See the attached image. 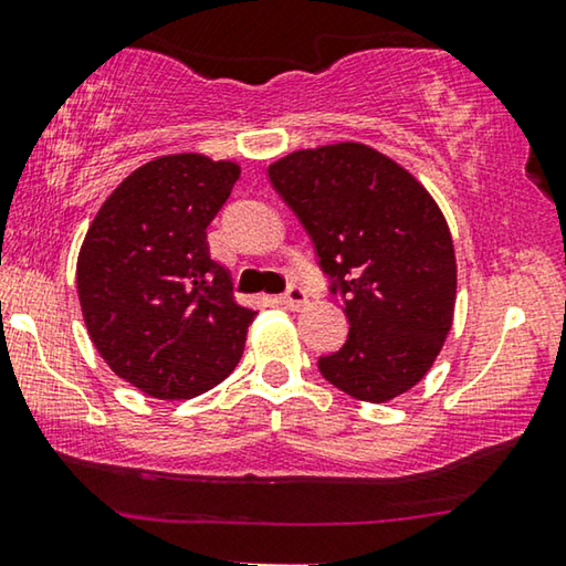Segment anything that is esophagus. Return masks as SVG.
<instances>
[{
  "mask_svg": "<svg viewBox=\"0 0 566 566\" xmlns=\"http://www.w3.org/2000/svg\"><path fill=\"white\" fill-rule=\"evenodd\" d=\"M305 302H307V294L300 284H290L286 286V292L280 297V305L286 310H300Z\"/></svg>",
  "mask_w": 566,
  "mask_h": 566,
  "instance_id": "esophagus-1",
  "label": "esophagus"
}]
</instances>
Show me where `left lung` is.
Returning a JSON list of instances; mask_svg holds the SVG:
<instances>
[{"label": "left lung", "mask_w": 566, "mask_h": 566, "mask_svg": "<svg viewBox=\"0 0 566 566\" xmlns=\"http://www.w3.org/2000/svg\"><path fill=\"white\" fill-rule=\"evenodd\" d=\"M300 218L348 337L319 374L381 403L421 381L452 325L458 266L442 210L401 165L358 142L300 149L269 165Z\"/></svg>", "instance_id": "1"}]
</instances>
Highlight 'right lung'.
I'll return each mask as SVG.
<instances>
[{"instance_id":"obj_1","label":"right lung","mask_w":566,"mask_h":566,"mask_svg":"<svg viewBox=\"0 0 566 566\" xmlns=\"http://www.w3.org/2000/svg\"><path fill=\"white\" fill-rule=\"evenodd\" d=\"M239 165L170 155L142 165L106 198L78 254L88 335L116 376L155 399H190L239 364L256 312L233 302L208 251V226Z\"/></svg>"}]
</instances>
